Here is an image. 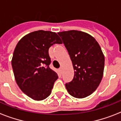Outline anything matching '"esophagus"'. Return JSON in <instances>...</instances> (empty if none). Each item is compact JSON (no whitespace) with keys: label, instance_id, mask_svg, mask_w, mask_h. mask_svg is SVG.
Returning <instances> with one entry per match:
<instances>
[{"label":"esophagus","instance_id":"obj_1","mask_svg":"<svg viewBox=\"0 0 121 121\" xmlns=\"http://www.w3.org/2000/svg\"><path fill=\"white\" fill-rule=\"evenodd\" d=\"M59 70H60V72L61 73H62V72H63V68H62V67H61V68H60Z\"/></svg>","mask_w":121,"mask_h":121}]
</instances>
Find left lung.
Here are the masks:
<instances>
[{
  "label": "left lung",
  "instance_id": "obj_1",
  "mask_svg": "<svg viewBox=\"0 0 121 121\" xmlns=\"http://www.w3.org/2000/svg\"><path fill=\"white\" fill-rule=\"evenodd\" d=\"M72 61L74 77L65 86L72 96L82 99L97 89L104 74L105 58L94 37L82 31L58 33Z\"/></svg>",
  "mask_w": 121,
  "mask_h": 121
}]
</instances>
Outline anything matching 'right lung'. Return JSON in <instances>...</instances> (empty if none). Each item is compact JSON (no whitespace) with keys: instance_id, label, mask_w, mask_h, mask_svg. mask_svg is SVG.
Instances as JSON below:
<instances>
[{"instance_id":"add662e5","label":"right lung","mask_w":121,"mask_h":121,"mask_svg":"<svg viewBox=\"0 0 121 121\" xmlns=\"http://www.w3.org/2000/svg\"><path fill=\"white\" fill-rule=\"evenodd\" d=\"M62 41L56 33L36 31L21 39L14 49L12 66L17 84L35 100L45 99L51 94L58 75L49 67V48Z\"/></svg>"}]
</instances>
